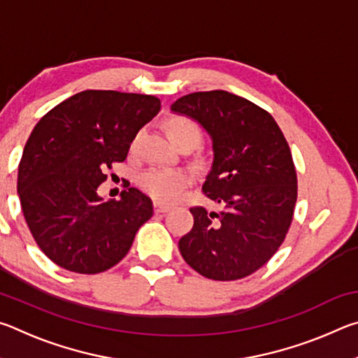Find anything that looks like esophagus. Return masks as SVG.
I'll list each match as a JSON object with an SVG mask.
<instances>
[{
  "instance_id": "1",
  "label": "esophagus",
  "mask_w": 358,
  "mask_h": 358,
  "mask_svg": "<svg viewBox=\"0 0 358 358\" xmlns=\"http://www.w3.org/2000/svg\"><path fill=\"white\" fill-rule=\"evenodd\" d=\"M171 210V207L166 203H161V202H155V211L156 213H167V211Z\"/></svg>"
}]
</instances>
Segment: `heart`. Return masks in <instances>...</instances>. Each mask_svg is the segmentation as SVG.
<instances>
[{"label": "heart", "mask_w": 358, "mask_h": 358, "mask_svg": "<svg viewBox=\"0 0 358 358\" xmlns=\"http://www.w3.org/2000/svg\"><path fill=\"white\" fill-rule=\"evenodd\" d=\"M167 134L178 145L185 141L197 143L201 141V128L196 121L187 117H172L167 121ZM191 183V175L180 167H148L138 173L137 185L157 202L171 203L177 201L185 187Z\"/></svg>", "instance_id": "b5f03b06"}]
</instances>
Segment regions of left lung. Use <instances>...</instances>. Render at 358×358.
Returning a JSON list of instances; mask_svg holds the SVG:
<instances>
[{"instance_id":"left-lung-1","label":"left lung","mask_w":358,"mask_h":358,"mask_svg":"<svg viewBox=\"0 0 358 358\" xmlns=\"http://www.w3.org/2000/svg\"><path fill=\"white\" fill-rule=\"evenodd\" d=\"M171 108L210 134L213 162L202 191L220 205L191 208L194 226L178 241L181 256L208 280L250 276L278 251L292 222L296 172L282 131L262 107L222 90L186 94Z\"/></svg>"}]
</instances>
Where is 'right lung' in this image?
<instances>
[{"label":"right lung","instance_id":"right-lung-1","mask_svg":"<svg viewBox=\"0 0 358 358\" xmlns=\"http://www.w3.org/2000/svg\"><path fill=\"white\" fill-rule=\"evenodd\" d=\"M156 96L87 90L34 126L23 148L17 192L41 251L74 273L112 268L131 250L153 203L136 187L102 201L106 169L123 162L138 129L159 112Z\"/></svg>","mask_w":358,"mask_h":358}]
</instances>
